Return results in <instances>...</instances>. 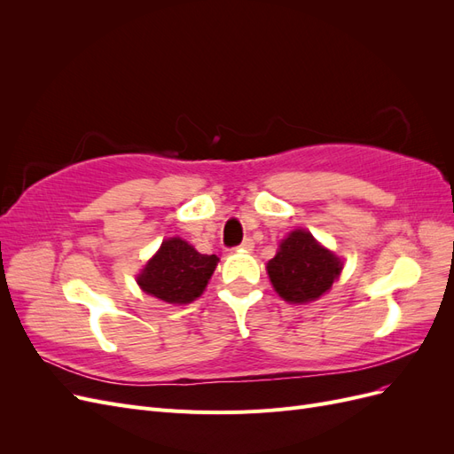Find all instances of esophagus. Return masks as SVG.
Listing matches in <instances>:
<instances>
[{"instance_id":"1","label":"esophagus","mask_w":454,"mask_h":454,"mask_svg":"<svg viewBox=\"0 0 454 454\" xmlns=\"http://www.w3.org/2000/svg\"><path fill=\"white\" fill-rule=\"evenodd\" d=\"M254 248V240L252 239H244L239 246V250H244V252H250Z\"/></svg>"}]
</instances>
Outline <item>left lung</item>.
Returning <instances> with one entry per match:
<instances>
[{"label": "left lung", "mask_w": 454, "mask_h": 454, "mask_svg": "<svg viewBox=\"0 0 454 454\" xmlns=\"http://www.w3.org/2000/svg\"><path fill=\"white\" fill-rule=\"evenodd\" d=\"M342 270L340 259L314 240L307 231H294L267 263L277 294L290 303H307L324 295Z\"/></svg>", "instance_id": "obj_1"}]
</instances>
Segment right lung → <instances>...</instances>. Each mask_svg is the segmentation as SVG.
<instances>
[{
  "instance_id": "right-lung-1",
  "label": "right lung",
  "mask_w": 454,
  "mask_h": 454,
  "mask_svg": "<svg viewBox=\"0 0 454 454\" xmlns=\"http://www.w3.org/2000/svg\"><path fill=\"white\" fill-rule=\"evenodd\" d=\"M215 265V255L199 254L185 240L170 239L160 244L157 255L145 265L138 284L149 295L184 305L204 292Z\"/></svg>"
}]
</instances>
